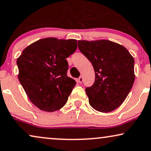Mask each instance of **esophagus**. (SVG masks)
<instances>
[{
  "instance_id": "obj_1",
  "label": "esophagus",
  "mask_w": 151,
  "mask_h": 151,
  "mask_svg": "<svg viewBox=\"0 0 151 151\" xmlns=\"http://www.w3.org/2000/svg\"><path fill=\"white\" fill-rule=\"evenodd\" d=\"M83 78L82 77H80L79 79H78V82H79V83H81L82 82H83Z\"/></svg>"
}]
</instances>
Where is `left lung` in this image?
I'll use <instances>...</instances> for the list:
<instances>
[{"instance_id": "left-lung-1", "label": "left lung", "mask_w": 151, "mask_h": 151, "mask_svg": "<svg viewBox=\"0 0 151 151\" xmlns=\"http://www.w3.org/2000/svg\"><path fill=\"white\" fill-rule=\"evenodd\" d=\"M77 43L95 72L93 85L86 88L90 105L101 112L116 109L133 85V57L124 46L108 40L78 41Z\"/></svg>"}]
</instances>
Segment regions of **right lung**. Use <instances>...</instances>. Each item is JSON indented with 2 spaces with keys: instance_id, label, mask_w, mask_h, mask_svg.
Wrapping results in <instances>:
<instances>
[{
  "instance_id": "1",
  "label": "right lung",
  "mask_w": 151,
  "mask_h": 151,
  "mask_svg": "<svg viewBox=\"0 0 151 151\" xmlns=\"http://www.w3.org/2000/svg\"><path fill=\"white\" fill-rule=\"evenodd\" d=\"M77 48L75 39L45 38L27 46L18 58L20 83L40 110L54 112L67 102L76 81L68 77L66 58Z\"/></svg>"
}]
</instances>
